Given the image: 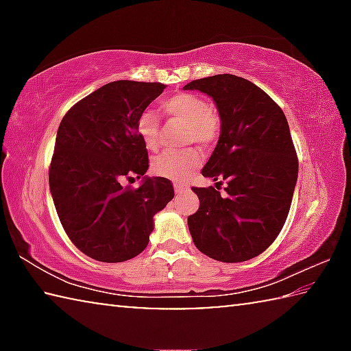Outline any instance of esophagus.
<instances>
[{
	"mask_svg": "<svg viewBox=\"0 0 351 351\" xmlns=\"http://www.w3.org/2000/svg\"><path fill=\"white\" fill-rule=\"evenodd\" d=\"M189 187L186 186V184H175V192L176 193H182V192H186Z\"/></svg>",
	"mask_w": 351,
	"mask_h": 351,
	"instance_id": "esophagus-1",
	"label": "esophagus"
}]
</instances>
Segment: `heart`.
<instances>
[{
  "label": "heart",
  "mask_w": 351,
  "mask_h": 351,
  "mask_svg": "<svg viewBox=\"0 0 351 351\" xmlns=\"http://www.w3.org/2000/svg\"><path fill=\"white\" fill-rule=\"evenodd\" d=\"M159 108L165 116L187 123L186 144L195 142L201 147H210L219 139L223 121L219 111L206 100L192 93H180L164 99ZM136 132L147 150H159L161 141V119L154 111L141 112L136 121ZM201 158L197 150L186 148L182 152H170L158 156L153 162V171L158 176L171 181H184L199 167Z\"/></svg>",
  "instance_id": "obj_1"
}]
</instances>
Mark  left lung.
<instances>
[{"instance_id": "8db88e82", "label": "left lung", "mask_w": 351, "mask_h": 351, "mask_svg": "<svg viewBox=\"0 0 351 351\" xmlns=\"http://www.w3.org/2000/svg\"><path fill=\"white\" fill-rule=\"evenodd\" d=\"M215 100L223 128L201 173L226 182L192 187L198 210L187 218L195 246L207 257L240 263L266 251L280 234L293 201L299 159L283 111L243 77L218 74L187 83Z\"/></svg>"}]
</instances>
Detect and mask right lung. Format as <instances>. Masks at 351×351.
<instances>
[{"label": "right lung", "mask_w": 351, "mask_h": 351, "mask_svg": "<svg viewBox=\"0 0 351 351\" xmlns=\"http://www.w3.org/2000/svg\"><path fill=\"white\" fill-rule=\"evenodd\" d=\"M164 83H106L71 106L57 132L49 189L57 215L74 246L88 257L119 263L148 245L153 217L175 197L167 178H142L148 153L136 132L141 112Z\"/></svg>", "instance_id": "right-lung-1"}]
</instances>
